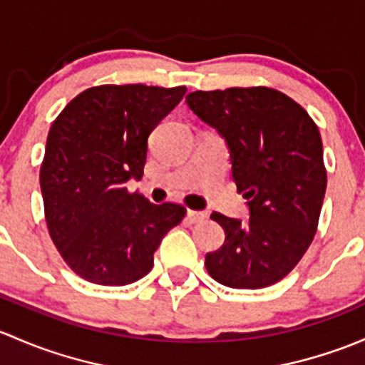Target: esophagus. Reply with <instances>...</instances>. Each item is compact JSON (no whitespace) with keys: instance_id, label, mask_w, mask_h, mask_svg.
<instances>
[{"instance_id":"esophagus-1","label":"esophagus","mask_w":365,"mask_h":365,"mask_svg":"<svg viewBox=\"0 0 365 365\" xmlns=\"http://www.w3.org/2000/svg\"><path fill=\"white\" fill-rule=\"evenodd\" d=\"M186 217L190 220V223H198V221L207 217V212H202V210H187Z\"/></svg>"}]
</instances>
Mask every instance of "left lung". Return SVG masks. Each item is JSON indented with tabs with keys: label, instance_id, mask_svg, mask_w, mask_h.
I'll return each instance as SVG.
<instances>
[{
	"label": "left lung",
	"instance_id": "8db88e82",
	"mask_svg": "<svg viewBox=\"0 0 365 365\" xmlns=\"http://www.w3.org/2000/svg\"><path fill=\"white\" fill-rule=\"evenodd\" d=\"M186 103L227 144L250 214L246 221L210 214L225 242L205 255L207 272L230 288L277 283L317 234L327 187L320 131L299 103L270 88L195 91Z\"/></svg>",
	"mask_w": 365,
	"mask_h": 365
}]
</instances>
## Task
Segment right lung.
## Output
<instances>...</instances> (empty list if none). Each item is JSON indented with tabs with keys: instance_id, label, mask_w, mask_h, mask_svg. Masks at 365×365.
Masks as SVG:
<instances>
[{
	"instance_id": "1",
	"label": "right lung",
	"mask_w": 365,
	"mask_h": 365,
	"mask_svg": "<svg viewBox=\"0 0 365 365\" xmlns=\"http://www.w3.org/2000/svg\"><path fill=\"white\" fill-rule=\"evenodd\" d=\"M184 95V86H98L52 123L40 168L45 221L63 260L84 279L135 283L181 223V205L151 204L128 193L126 182L142 179L149 135Z\"/></svg>"
}]
</instances>
